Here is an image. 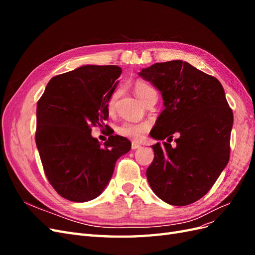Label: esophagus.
Segmentation results:
<instances>
[{
	"instance_id": "obj_1",
	"label": "esophagus",
	"mask_w": 255,
	"mask_h": 255,
	"mask_svg": "<svg viewBox=\"0 0 255 255\" xmlns=\"http://www.w3.org/2000/svg\"><path fill=\"white\" fill-rule=\"evenodd\" d=\"M140 144L139 143H137V142H135V141H133L132 142V149L133 150H136V149H138V148H140Z\"/></svg>"
}]
</instances>
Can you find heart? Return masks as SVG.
<instances>
[{
    "mask_svg": "<svg viewBox=\"0 0 255 255\" xmlns=\"http://www.w3.org/2000/svg\"><path fill=\"white\" fill-rule=\"evenodd\" d=\"M134 89H135L136 95L141 100L142 102L144 101L145 98L151 94V92L155 91L150 84L142 82V81L136 82L134 85ZM115 98H116V95L111 100L110 109H112L114 105ZM149 128H150L149 123H146V122L125 121V122H122L120 126L117 127V129L116 130H117V133L120 136L128 138V139H132V140H139L142 137V135L148 132Z\"/></svg>",
    "mask_w": 255,
    "mask_h": 255,
    "instance_id": "1",
    "label": "heart"
}]
</instances>
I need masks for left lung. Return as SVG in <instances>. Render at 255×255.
<instances>
[{
	"mask_svg": "<svg viewBox=\"0 0 255 255\" xmlns=\"http://www.w3.org/2000/svg\"><path fill=\"white\" fill-rule=\"evenodd\" d=\"M139 75L161 92L165 105L151 136L167 142L152 145L146 179L166 203H194L213 187L230 159L233 112L225 90L217 79L183 60L156 63Z\"/></svg>",
	"mask_w": 255,
	"mask_h": 255,
	"instance_id": "obj_1",
	"label": "left lung"
}]
</instances>
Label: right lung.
Wrapping results in <instances>:
<instances>
[{
    "label": "right lung",
    "instance_id": "add662e5",
    "mask_svg": "<svg viewBox=\"0 0 255 255\" xmlns=\"http://www.w3.org/2000/svg\"><path fill=\"white\" fill-rule=\"evenodd\" d=\"M118 66H83L54 76L37 103L35 139L52 187L73 202L97 198L129 151L126 137L111 135L103 144L92 127L109 119V101L118 84Z\"/></svg>",
    "mask_w": 255,
    "mask_h": 255
}]
</instances>
